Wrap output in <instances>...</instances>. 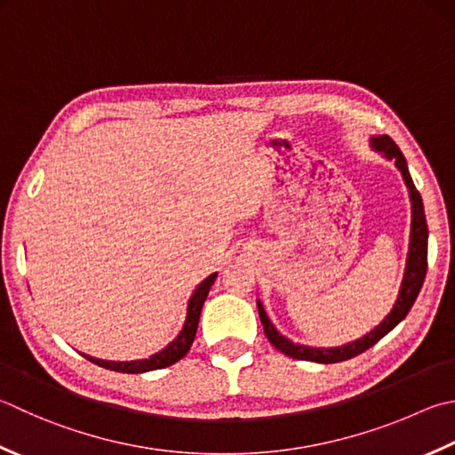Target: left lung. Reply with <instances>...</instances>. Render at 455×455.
Here are the masks:
<instances>
[{
  "label": "left lung",
  "instance_id": "obj_1",
  "mask_svg": "<svg viewBox=\"0 0 455 455\" xmlns=\"http://www.w3.org/2000/svg\"><path fill=\"white\" fill-rule=\"evenodd\" d=\"M371 147H372V150L384 154V156L396 164V168L400 170V174H402V178H404V184L408 188L410 204H412V224H410L406 269H404V277H402V283H400L398 297H396V301H394V307L390 308V313L384 316L382 323L376 324L371 332H366L364 337L356 339L353 342H347V345L331 347V348L297 345V342L289 340L287 337H283V334L275 329V324L269 321V316H267V313H265V308H263L259 299H257V311H259V319L263 324L265 337H267V340L273 347L291 358H299V361H311V363H319V364H332V363L348 361V358L364 353V350L376 345V342H379L382 337H387V334L394 327H396L402 319H404V316L410 313V308H412L419 289H422L426 269H427V224H426L422 196H419V192L416 190L412 176H410V172H408L404 154L400 152L396 142H394L390 136H387V134L372 136Z\"/></svg>",
  "mask_w": 455,
  "mask_h": 455
}]
</instances>
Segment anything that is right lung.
Segmentation results:
<instances>
[{
  "mask_svg": "<svg viewBox=\"0 0 455 455\" xmlns=\"http://www.w3.org/2000/svg\"><path fill=\"white\" fill-rule=\"evenodd\" d=\"M218 273H212L210 277H205L190 297L186 308V321L182 331L178 332V337L170 342L166 348H162L160 353L152 355L150 358H142V361H126V363H115V361H102V358H92L89 355H84L91 363L99 364L102 368H108V371L115 372H126V374H140V372H148V371H158V368H166L170 364L178 363L180 358H184L188 350H190L196 331H198V323H200V313L205 297L210 293V287L216 281Z\"/></svg>",
  "mask_w": 455,
  "mask_h": 455,
  "instance_id": "add662e5",
  "label": "right lung"
}]
</instances>
